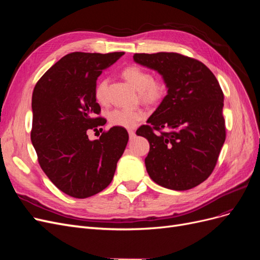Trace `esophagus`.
<instances>
[{
	"instance_id": "esophagus-1",
	"label": "esophagus",
	"mask_w": 260,
	"mask_h": 260,
	"mask_svg": "<svg viewBox=\"0 0 260 260\" xmlns=\"http://www.w3.org/2000/svg\"><path fill=\"white\" fill-rule=\"evenodd\" d=\"M129 138H130V140L135 139L136 138V132L132 131V130H129Z\"/></svg>"
}]
</instances>
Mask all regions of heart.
Listing matches in <instances>:
<instances>
[{
  "instance_id": "heart-1",
  "label": "heart",
  "mask_w": 260,
  "mask_h": 260,
  "mask_svg": "<svg viewBox=\"0 0 260 260\" xmlns=\"http://www.w3.org/2000/svg\"><path fill=\"white\" fill-rule=\"evenodd\" d=\"M122 77L133 89L140 93V98L147 103H157L160 101L167 92V86L162 81L154 80L153 76L147 70L130 66L122 72ZM107 80H101L95 88V98L103 103L105 101ZM144 118V113L140 109H125L115 108L108 113V120L113 125L121 128H135Z\"/></svg>"
}]
</instances>
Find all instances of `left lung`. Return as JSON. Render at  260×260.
Returning <instances> with one entry per match:
<instances>
[{
    "mask_svg": "<svg viewBox=\"0 0 260 260\" xmlns=\"http://www.w3.org/2000/svg\"><path fill=\"white\" fill-rule=\"evenodd\" d=\"M133 59L158 73L167 86V95L137 131L149 142L148 176L175 191L198 186L214 170L225 140L219 82L203 62L178 53L135 54Z\"/></svg>",
    "mask_w": 260,
    "mask_h": 260,
    "instance_id": "obj_1",
    "label": "left lung"
}]
</instances>
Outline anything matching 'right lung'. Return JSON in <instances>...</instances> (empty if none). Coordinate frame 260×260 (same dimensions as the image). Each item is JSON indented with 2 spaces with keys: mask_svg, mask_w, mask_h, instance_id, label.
I'll return each instance as SVG.
<instances>
[{
  "mask_svg": "<svg viewBox=\"0 0 260 260\" xmlns=\"http://www.w3.org/2000/svg\"><path fill=\"white\" fill-rule=\"evenodd\" d=\"M123 54H67L35 86L31 142L45 175L73 198H90L107 187L127 146L128 132L121 127L92 141L86 133L104 122L94 118L101 111L98 78Z\"/></svg>",
  "mask_w": 260,
  "mask_h": 260,
  "instance_id": "right-lung-1",
  "label": "right lung"
}]
</instances>
